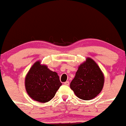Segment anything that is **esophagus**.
Listing matches in <instances>:
<instances>
[{"label": "esophagus", "mask_w": 126, "mask_h": 126, "mask_svg": "<svg viewBox=\"0 0 126 126\" xmlns=\"http://www.w3.org/2000/svg\"><path fill=\"white\" fill-rule=\"evenodd\" d=\"M64 85H67V86H68V85H69V81H66V82H64Z\"/></svg>", "instance_id": "1"}]
</instances>
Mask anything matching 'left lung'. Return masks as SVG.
<instances>
[{
	"label": "left lung",
	"mask_w": 126,
	"mask_h": 126,
	"mask_svg": "<svg viewBox=\"0 0 126 126\" xmlns=\"http://www.w3.org/2000/svg\"><path fill=\"white\" fill-rule=\"evenodd\" d=\"M104 77L100 68L92 59L87 58L79 66L70 88L75 95L83 100H91L102 91Z\"/></svg>",
	"instance_id": "1"
}]
</instances>
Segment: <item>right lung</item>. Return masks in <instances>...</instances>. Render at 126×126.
Instances as JSON below:
<instances>
[{"label": "right lung", "mask_w": 126, "mask_h": 126, "mask_svg": "<svg viewBox=\"0 0 126 126\" xmlns=\"http://www.w3.org/2000/svg\"><path fill=\"white\" fill-rule=\"evenodd\" d=\"M25 84L27 93L32 99L47 102L54 98L62 83L56 72L37 62L27 75Z\"/></svg>", "instance_id": "add662e5"}]
</instances>
